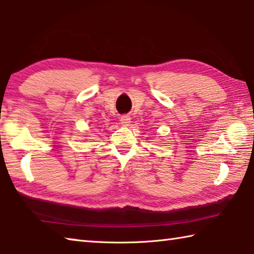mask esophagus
<instances>
[{"label": "esophagus", "instance_id": "34e87169", "mask_svg": "<svg viewBox=\"0 0 254 254\" xmlns=\"http://www.w3.org/2000/svg\"><path fill=\"white\" fill-rule=\"evenodd\" d=\"M130 117L128 115H124V116H122V117H120V124L123 125V126H128V125H129V123H130Z\"/></svg>", "mask_w": 254, "mask_h": 254}]
</instances>
